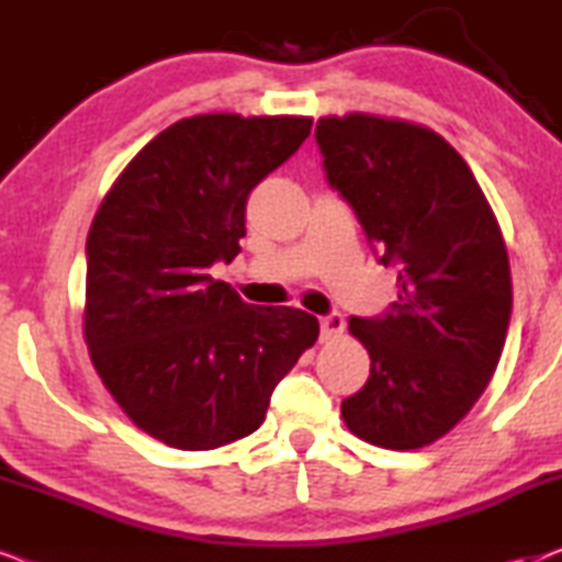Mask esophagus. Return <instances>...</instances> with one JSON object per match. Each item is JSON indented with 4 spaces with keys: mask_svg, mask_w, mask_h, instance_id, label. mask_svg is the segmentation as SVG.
Instances as JSON below:
<instances>
[{
    "mask_svg": "<svg viewBox=\"0 0 562 562\" xmlns=\"http://www.w3.org/2000/svg\"><path fill=\"white\" fill-rule=\"evenodd\" d=\"M319 327H322V342L335 340V337H340L342 329H345L342 314L340 312H329L327 317L319 319Z\"/></svg>",
    "mask_w": 562,
    "mask_h": 562,
    "instance_id": "34e87169",
    "label": "esophagus"
}]
</instances>
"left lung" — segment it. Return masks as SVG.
<instances>
[{
  "label": "left lung",
  "mask_w": 562,
  "mask_h": 562,
  "mask_svg": "<svg viewBox=\"0 0 562 562\" xmlns=\"http://www.w3.org/2000/svg\"><path fill=\"white\" fill-rule=\"evenodd\" d=\"M314 137L329 187L379 263L398 271L383 317H350L371 375L342 419L379 448H425L471 412L502 358L512 317L502 227L460 153L429 127L352 112L322 117Z\"/></svg>",
  "instance_id": "obj_1"
}]
</instances>
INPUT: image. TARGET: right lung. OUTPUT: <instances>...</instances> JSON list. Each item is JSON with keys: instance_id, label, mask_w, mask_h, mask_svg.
I'll list each match as a JSON object with an SVG mask.
<instances>
[{"instance_id": "obj_1", "label": "right lung", "mask_w": 562, "mask_h": 562, "mask_svg": "<svg viewBox=\"0 0 562 562\" xmlns=\"http://www.w3.org/2000/svg\"><path fill=\"white\" fill-rule=\"evenodd\" d=\"M310 130L294 114L179 120L99 204L83 340L122 412L168 448L214 450L256 432L276 383L317 342V317L245 304L210 276L240 252L250 191Z\"/></svg>"}]
</instances>
